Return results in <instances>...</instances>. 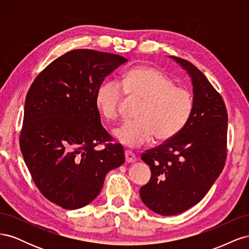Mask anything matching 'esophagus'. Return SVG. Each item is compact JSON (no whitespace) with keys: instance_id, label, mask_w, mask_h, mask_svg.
<instances>
[{"instance_id":"esophagus-1","label":"esophagus","mask_w":249,"mask_h":249,"mask_svg":"<svg viewBox=\"0 0 249 249\" xmlns=\"http://www.w3.org/2000/svg\"><path fill=\"white\" fill-rule=\"evenodd\" d=\"M124 156H125V162L126 163H134L135 161H136V156H135L131 152V150H125Z\"/></svg>"}]
</instances>
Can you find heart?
I'll use <instances>...</instances> for the list:
<instances>
[{
  "label": "heart",
  "mask_w": 249,
  "mask_h": 249,
  "mask_svg": "<svg viewBox=\"0 0 249 249\" xmlns=\"http://www.w3.org/2000/svg\"><path fill=\"white\" fill-rule=\"evenodd\" d=\"M124 92L138 97L142 103L134 122H125L113 130L116 140L137 147L152 140L164 142L182 131L194 106L191 92L176 86L166 74L148 66H136L125 71L120 83L109 80L95 93L96 107L107 119L119 114Z\"/></svg>",
  "instance_id": "b5f03b06"
}]
</instances>
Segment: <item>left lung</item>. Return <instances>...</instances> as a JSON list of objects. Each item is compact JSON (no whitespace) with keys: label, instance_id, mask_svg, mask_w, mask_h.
I'll use <instances>...</instances> for the list:
<instances>
[{"label":"left lung","instance_id":"obj_1","mask_svg":"<svg viewBox=\"0 0 249 249\" xmlns=\"http://www.w3.org/2000/svg\"><path fill=\"white\" fill-rule=\"evenodd\" d=\"M170 58L191 78L194 106L177 136L141 156L152 171L149 182L140 188L141 200L163 216L180 214L198 203L227 160L228 113L221 95L196 66Z\"/></svg>","mask_w":249,"mask_h":249}]
</instances>
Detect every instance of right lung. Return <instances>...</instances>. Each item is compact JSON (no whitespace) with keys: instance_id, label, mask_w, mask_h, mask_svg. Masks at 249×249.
<instances>
[{"instance_id":"right-lung-1","label":"right lung","mask_w":249,"mask_h":249,"mask_svg":"<svg viewBox=\"0 0 249 249\" xmlns=\"http://www.w3.org/2000/svg\"><path fill=\"white\" fill-rule=\"evenodd\" d=\"M127 60L93 50L67 52L50 63L26 96L19 145L35 185L66 210L91 202L107 173L124 162V147L102 125L95 93Z\"/></svg>"}]
</instances>
